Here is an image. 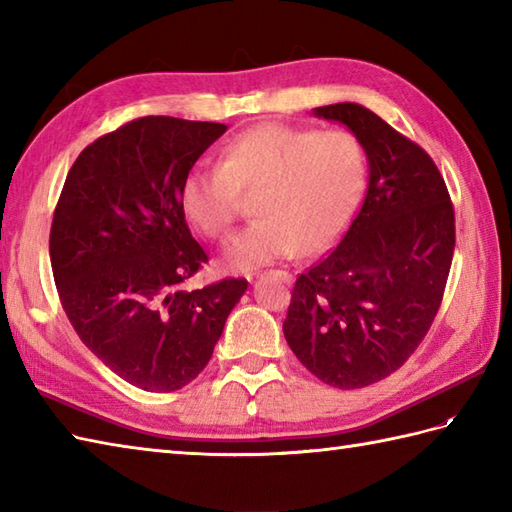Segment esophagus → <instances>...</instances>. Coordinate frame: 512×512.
I'll use <instances>...</instances> for the list:
<instances>
[{
  "label": "esophagus",
  "instance_id": "obj_1",
  "mask_svg": "<svg viewBox=\"0 0 512 512\" xmlns=\"http://www.w3.org/2000/svg\"><path fill=\"white\" fill-rule=\"evenodd\" d=\"M275 275H277V277H281L284 281H292V275H290V273H286V270H277Z\"/></svg>",
  "mask_w": 512,
  "mask_h": 512
}]
</instances>
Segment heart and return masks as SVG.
Returning <instances> with one entry per match:
<instances>
[{
	"instance_id": "b5f03b06",
	"label": "heart",
	"mask_w": 512,
	"mask_h": 512,
	"mask_svg": "<svg viewBox=\"0 0 512 512\" xmlns=\"http://www.w3.org/2000/svg\"><path fill=\"white\" fill-rule=\"evenodd\" d=\"M365 187V154L341 129L314 132L262 123L228 143L217 167H193L182 180L180 209L211 239L231 231L242 211L239 195H255L257 220L222 250L235 273L279 259L319 255L350 222Z\"/></svg>"
}]
</instances>
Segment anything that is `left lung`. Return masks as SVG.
<instances>
[{
  "mask_svg": "<svg viewBox=\"0 0 512 512\" xmlns=\"http://www.w3.org/2000/svg\"><path fill=\"white\" fill-rule=\"evenodd\" d=\"M361 143L369 182L341 244L297 277L284 336L323 383H378L416 352L442 303L455 248L447 184L427 151L358 103L314 107Z\"/></svg>",
  "mask_w": 512,
  "mask_h": 512,
  "instance_id": "obj_1",
  "label": "left lung"
}]
</instances>
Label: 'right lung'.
<instances>
[{
	"label": "right lung",
	"instance_id": "obj_1",
	"mask_svg": "<svg viewBox=\"0 0 512 512\" xmlns=\"http://www.w3.org/2000/svg\"><path fill=\"white\" fill-rule=\"evenodd\" d=\"M222 123L145 116L85 147L50 228L61 306L79 339L129 385L182 389L211 361L248 288L184 281L206 264L180 209V187Z\"/></svg>",
	"mask_w": 512,
	"mask_h": 512
}]
</instances>
